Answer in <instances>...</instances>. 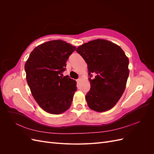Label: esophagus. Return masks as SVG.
I'll use <instances>...</instances> for the list:
<instances>
[{
  "mask_svg": "<svg viewBox=\"0 0 154 154\" xmlns=\"http://www.w3.org/2000/svg\"><path fill=\"white\" fill-rule=\"evenodd\" d=\"M80 81H81V79H80V78H79V79H78V80H76V82H77L78 83L80 82Z\"/></svg>",
  "mask_w": 154,
  "mask_h": 154,
  "instance_id": "1",
  "label": "esophagus"
}]
</instances>
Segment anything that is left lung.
I'll use <instances>...</instances> for the list:
<instances>
[{
	"label": "left lung",
	"instance_id": "8db88e82",
	"mask_svg": "<svg viewBox=\"0 0 154 154\" xmlns=\"http://www.w3.org/2000/svg\"><path fill=\"white\" fill-rule=\"evenodd\" d=\"M87 63L91 89L85 96L87 105L102 112L114 107L125 91L129 75L128 58L119 45L104 39H96L76 49Z\"/></svg>",
	"mask_w": 154,
	"mask_h": 154
}]
</instances>
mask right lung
<instances>
[{"label":"right lung","mask_w":154,"mask_h":154,"mask_svg":"<svg viewBox=\"0 0 154 154\" xmlns=\"http://www.w3.org/2000/svg\"><path fill=\"white\" fill-rule=\"evenodd\" d=\"M76 47L62 40L36 47L25 63L26 80L31 94L45 112L60 114L71 106L76 82L63 76L66 62Z\"/></svg>","instance_id":"add662e5"}]
</instances>
